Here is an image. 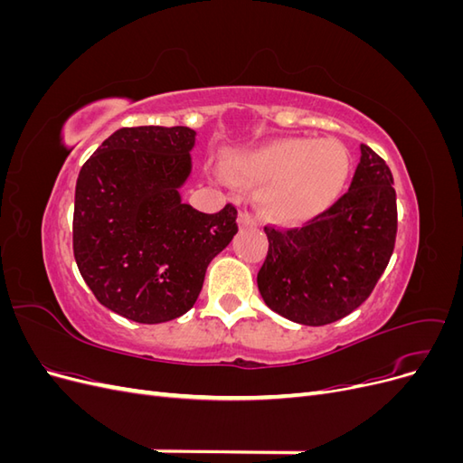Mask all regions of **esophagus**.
<instances>
[{
  "label": "esophagus",
  "instance_id": "esophagus-1",
  "mask_svg": "<svg viewBox=\"0 0 463 463\" xmlns=\"http://www.w3.org/2000/svg\"><path fill=\"white\" fill-rule=\"evenodd\" d=\"M237 220H240V228H257V223H259L257 218L253 214H249L247 210H241L240 218Z\"/></svg>",
  "mask_w": 463,
  "mask_h": 463
}]
</instances>
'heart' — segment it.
I'll use <instances>...</instances> for the list:
<instances>
[{
	"mask_svg": "<svg viewBox=\"0 0 463 463\" xmlns=\"http://www.w3.org/2000/svg\"><path fill=\"white\" fill-rule=\"evenodd\" d=\"M232 170L264 185L259 203L279 223H299L326 210L342 193L349 158L335 141L289 137L260 148L235 154ZM223 179V174L218 172Z\"/></svg>",
	"mask_w": 463,
	"mask_h": 463,
	"instance_id": "obj_1",
	"label": "heart"
}]
</instances>
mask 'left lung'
Wrapping results in <instances>:
<instances>
[{
  "label": "left lung",
  "mask_w": 463,
  "mask_h": 463,
  "mask_svg": "<svg viewBox=\"0 0 463 463\" xmlns=\"http://www.w3.org/2000/svg\"><path fill=\"white\" fill-rule=\"evenodd\" d=\"M390 167L367 145L347 193L296 230L266 226L269 255L257 284L278 315L325 326L355 311L383 276L396 243Z\"/></svg>",
  "instance_id": "left-lung-1"
}]
</instances>
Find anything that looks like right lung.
Returning <instances> with one entry per match:
<instances>
[{
	"label": "right lung",
	"mask_w": 463,
	"mask_h": 463,
	"mask_svg": "<svg viewBox=\"0 0 463 463\" xmlns=\"http://www.w3.org/2000/svg\"><path fill=\"white\" fill-rule=\"evenodd\" d=\"M189 128H123L80 167L73 253L94 298L141 325L185 315L210 260L237 233L232 204L204 214L181 201L191 175Z\"/></svg>",
	"instance_id": "right-lung-1"
}]
</instances>
